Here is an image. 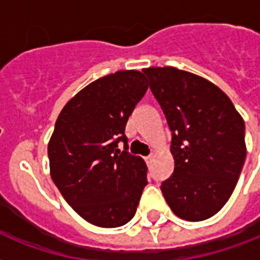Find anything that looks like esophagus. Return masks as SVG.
<instances>
[{"mask_svg":"<svg viewBox=\"0 0 260 260\" xmlns=\"http://www.w3.org/2000/svg\"><path fill=\"white\" fill-rule=\"evenodd\" d=\"M153 159V153H151V155H148V156H147V158H145V162H147V164H151V160H152Z\"/></svg>","mask_w":260,"mask_h":260,"instance_id":"esophagus-1","label":"esophagus"}]
</instances>
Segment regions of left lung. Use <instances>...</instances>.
I'll list each match as a JSON object with an SVG mask.
<instances>
[{"mask_svg":"<svg viewBox=\"0 0 260 260\" xmlns=\"http://www.w3.org/2000/svg\"><path fill=\"white\" fill-rule=\"evenodd\" d=\"M172 132L174 172L160 190L180 219L216 215L236 188L247 156L245 124L223 91L176 68L144 69Z\"/></svg>","mask_w":260,"mask_h":260,"instance_id":"obj_1","label":"left lung"}]
</instances>
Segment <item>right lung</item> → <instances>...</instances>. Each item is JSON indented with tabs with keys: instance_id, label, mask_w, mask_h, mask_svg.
I'll list each match as a JSON object with an SVG mask.
<instances>
[{
	"instance_id": "1",
	"label": "right lung",
	"mask_w": 260,
	"mask_h": 260,
	"mask_svg": "<svg viewBox=\"0 0 260 260\" xmlns=\"http://www.w3.org/2000/svg\"><path fill=\"white\" fill-rule=\"evenodd\" d=\"M147 90L141 72L120 70L79 91L56 119L48 144L51 177L76 213L94 226L132 220L148 183L147 165L128 153L124 134Z\"/></svg>"
}]
</instances>
